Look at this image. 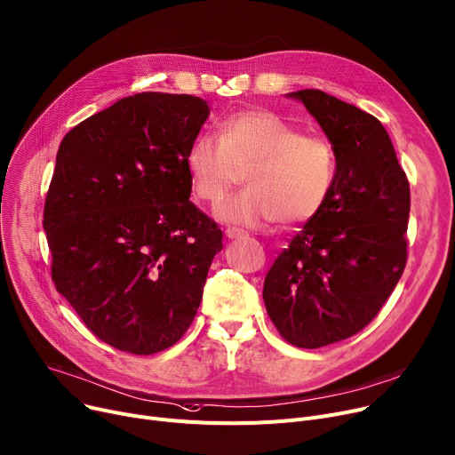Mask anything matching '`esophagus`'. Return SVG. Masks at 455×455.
I'll return each mask as SVG.
<instances>
[{"label": "esophagus", "mask_w": 455, "mask_h": 455, "mask_svg": "<svg viewBox=\"0 0 455 455\" xmlns=\"http://www.w3.org/2000/svg\"><path fill=\"white\" fill-rule=\"evenodd\" d=\"M225 235H227L228 239H239V237L245 235V232L239 230V228H227V230H225Z\"/></svg>", "instance_id": "esophagus-1"}]
</instances>
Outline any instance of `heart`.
Instances as JSON below:
<instances>
[{"mask_svg": "<svg viewBox=\"0 0 455 455\" xmlns=\"http://www.w3.org/2000/svg\"><path fill=\"white\" fill-rule=\"evenodd\" d=\"M220 132L199 133L185 156L192 190L206 203H218L247 170V188L216 208L220 221L261 228L307 223L320 214L337 179L329 139L304 133L268 109L237 111Z\"/></svg>", "mask_w": 455, "mask_h": 455, "instance_id": "1", "label": "heart"}]
</instances>
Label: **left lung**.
Segmentation results:
<instances>
[{
	"mask_svg": "<svg viewBox=\"0 0 455 455\" xmlns=\"http://www.w3.org/2000/svg\"><path fill=\"white\" fill-rule=\"evenodd\" d=\"M304 102L335 146L337 179L320 214L272 263L267 313L296 347L316 349L364 329L403 276L410 183L379 120L320 89Z\"/></svg>",
	"mask_w": 455,
	"mask_h": 455,
	"instance_id": "8db88e82",
	"label": "left lung"
}]
</instances>
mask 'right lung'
Segmentation results:
<instances>
[{"mask_svg": "<svg viewBox=\"0 0 455 455\" xmlns=\"http://www.w3.org/2000/svg\"><path fill=\"white\" fill-rule=\"evenodd\" d=\"M208 115L199 97L149 91L85 118L58 148L44 208L52 282L120 351L154 355L183 337L223 249L185 166Z\"/></svg>", "mask_w": 455, "mask_h": 455, "instance_id": "obj_1", "label": "right lung"}]
</instances>
